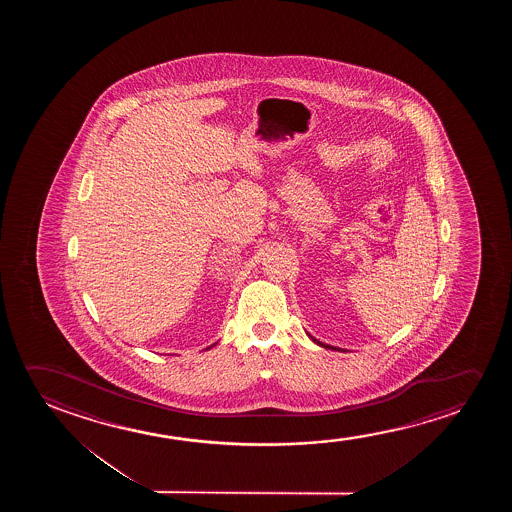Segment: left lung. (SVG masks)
<instances>
[{
  "mask_svg": "<svg viewBox=\"0 0 512 512\" xmlns=\"http://www.w3.org/2000/svg\"><path fill=\"white\" fill-rule=\"evenodd\" d=\"M308 336H309V334H308ZM309 337H311V336H309ZM311 341H313V343L318 344V346H323V348H329V350H330V348H332V346H329V344L320 343V341H318V339H315V337H311ZM334 350H336V348H334Z\"/></svg>",
  "mask_w": 512,
  "mask_h": 512,
  "instance_id": "1",
  "label": "left lung"
}]
</instances>
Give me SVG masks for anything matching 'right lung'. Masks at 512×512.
Returning a JSON list of instances; mask_svg holds the SVG:
<instances>
[{
  "mask_svg": "<svg viewBox=\"0 0 512 512\" xmlns=\"http://www.w3.org/2000/svg\"><path fill=\"white\" fill-rule=\"evenodd\" d=\"M215 344H217V343H215ZM215 344H211V346H215ZM211 346H210V348H211ZM206 350H208V348H206Z\"/></svg>",
  "mask_w": 512,
  "mask_h": 512,
  "instance_id": "obj_1",
  "label": "right lung"
}]
</instances>
